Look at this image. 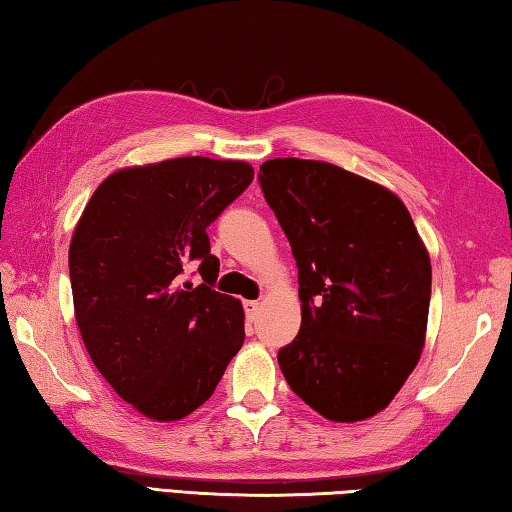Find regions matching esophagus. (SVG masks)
I'll return each instance as SVG.
<instances>
[{"label":"esophagus","instance_id":"esophagus-1","mask_svg":"<svg viewBox=\"0 0 512 512\" xmlns=\"http://www.w3.org/2000/svg\"><path fill=\"white\" fill-rule=\"evenodd\" d=\"M244 311H246V320L248 322H257L259 318V302H244Z\"/></svg>","mask_w":512,"mask_h":512}]
</instances>
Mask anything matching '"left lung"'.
<instances>
[{
	"instance_id": "1",
	"label": "left lung",
	"mask_w": 512,
	"mask_h": 512,
	"mask_svg": "<svg viewBox=\"0 0 512 512\" xmlns=\"http://www.w3.org/2000/svg\"><path fill=\"white\" fill-rule=\"evenodd\" d=\"M259 185L291 244L302 324L277 351L288 387L331 421L385 410L425 342L432 266L403 201L338 165L273 159Z\"/></svg>"
}]
</instances>
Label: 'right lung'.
<instances>
[{
	"label": "right lung",
	"instance_id": "obj_1",
	"mask_svg": "<svg viewBox=\"0 0 512 512\" xmlns=\"http://www.w3.org/2000/svg\"><path fill=\"white\" fill-rule=\"evenodd\" d=\"M253 176L248 163L206 156L129 167L98 185L73 232L80 336L116 394L156 421L206 403L244 345V309L215 291L206 230Z\"/></svg>",
	"mask_w": 512,
	"mask_h": 512
}]
</instances>
